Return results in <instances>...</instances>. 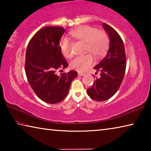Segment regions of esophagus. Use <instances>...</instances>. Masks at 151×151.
Masks as SVG:
<instances>
[{"label": "esophagus", "instance_id": "obj_1", "mask_svg": "<svg viewBox=\"0 0 151 151\" xmlns=\"http://www.w3.org/2000/svg\"><path fill=\"white\" fill-rule=\"evenodd\" d=\"M78 76H85V73H78Z\"/></svg>", "mask_w": 151, "mask_h": 151}]
</instances>
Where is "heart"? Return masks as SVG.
I'll list each match as a JSON object with an SVG mask.
<instances>
[{"label":"heart","mask_w":151,"mask_h":151,"mask_svg":"<svg viewBox=\"0 0 151 151\" xmlns=\"http://www.w3.org/2000/svg\"><path fill=\"white\" fill-rule=\"evenodd\" d=\"M71 35L81 41L86 43L85 52H91L96 57H101L105 53L108 48L109 39L105 33L99 31L94 27L83 26L70 32ZM60 47L63 55L66 58H71L73 52L71 49L70 40L64 38L60 42ZM93 63V58L91 55L78 56L70 62V67L78 71H85Z\"/></svg>","instance_id":"1"}]
</instances>
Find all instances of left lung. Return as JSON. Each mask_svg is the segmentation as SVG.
<instances>
[{
    "instance_id": "8db88e82",
    "label": "left lung",
    "mask_w": 151,
    "mask_h": 151,
    "mask_svg": "<svg viewBox=\"0 0 151 151\" xmlns=\"http://www.w3.org/2000/svg\"><path fill=\"white\" fill-rule=\"evenodd\" d=\"M103 29L109 38V48L105 57L94 68L100 71V78L87 89L88 95L97 101L109 99L119 90L126 68V56L123 41L115 30L105 23ZM96 72V73H97Z\"/></svg>"
}]
</instances>
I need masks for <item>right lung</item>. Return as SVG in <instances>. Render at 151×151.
I'll list each match as a JSON object with an SVG mask.
<instances>
[{
  "instance_id": "right-lung-1",
  "label": "right lung",
  "mask_w": 151,
  "mask_h": 151,
  "mask_svg": "<svg viewBox=\"0 0 151 151\" xmlns=\"http://www.w3.org/2000/svg\"><path fill=\"white\" fill-rule=\"evenodd\" d=\"M65 32L63 27L42 28L33 36L27 48L25 73L28 81L37 96L47 103L62 101L78 75L75 70L56 74L57 70L68 66L60 47Z\"/></svg>"
}]
</instances>
